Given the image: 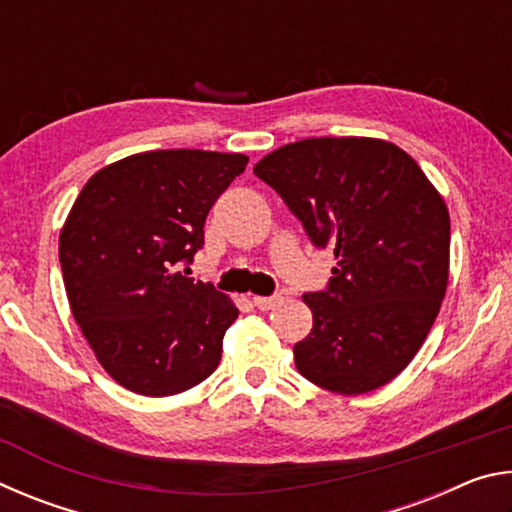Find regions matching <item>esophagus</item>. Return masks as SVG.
Here are the masks:
<instances>
[{
  "label": "esophagus",
  "mask_w": 512,
  "mask_h": 512,
  "mask_svg": "<svg viewBox=\"0 0 512 512\" xmlns=\"http://www.w3.org/2000/svg\"><path fill=\"white\" fill-rule=\"evenodd\" d=\"M280 302H282L280 293H273V296H253V305H255L257 309H262V311L275 309L277 305H280Z\"/></svg>",
  "instance_id": "34e87169"
}]
</instances>
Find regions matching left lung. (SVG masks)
Wrapping results in <instances>:
<instances>
[{"label":"left lung","instance_id":"8db88e82","mask_svg":"<svg viewBox=\"0 0 512 512\" xmlns=\"http://www.w3.org/2000/svg\"><path fill=\"white\" fill-rule=\"evenodd\" d=\"M253 171L336 259L327 289L302 296L314 327L293 345L298 372L341 395L388 384L418 354L445 298L443 196L409 153L375 137L300 140Z\"/></svg>","mask_w":512,"mask_h":512}]
</instances>
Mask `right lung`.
Listing matches in <instances>:
<instances>
[{"mask_svg":"<svg viewBox=\"0 0 512 512\" xmlns=\"http://www.w3.org/2000/svg\"><path fill=\"white\" fill-rule=\"evenodd\" d=\"M246 164L241 153H135L94 173L69 210L58 239L69 307L103 370L128 391L176 395L219 366L239 309L180 266L203 246L207 212Z\"/></svg>","mask_w":512,"mask_h":512,"instance_id":"right-lung-1","label":"right lung"}]
</instances>
